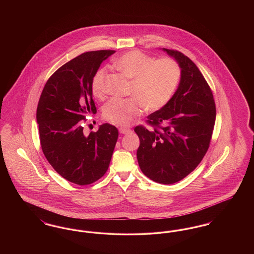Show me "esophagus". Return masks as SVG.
Wrapping results in <instances>:
<instances>
[{
	"label": "esophagus",
	"instance_id": "obj_1",
	"mask_svg": "<svg viewBox=\"0 0 254 254\" xmlns=\"http://www.w3.org/2000/svg\"><path fill=\"white\" fill-rule=\"evenodd\" d=\"M119 131L122 134H127V133L131 132V129L130 128H126V127H120Z\"/></svg>",
	"mask_w": 254,
	"mask_h": 254
}]
</instances>
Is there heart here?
I'll return each mask as SVG.
<instances>
[{"label": "heart", "instance_id": "heart-1", "mask_svg": "<svg viewBox=\"0 0 254 254\" xmlns=\"http://www.w3.org/2000/svg\"><path fill=\"white\" fill-rule=\"evenodd\" d=\"M115 65L132 80L131 98H112L105 105L103 116L114 125L126 127L140 116L145 108L153 112L163 109L174 95L181 79V67L171 58L155 60L140 50H132L120 56ZM107 68L101 67L94 74L91 89L94 96L104 95Z\"/></svg>", "mask_w": 254, "mask_h": 254}]
</instances>
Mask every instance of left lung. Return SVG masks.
Returning <instances> with one entry per match:
<instances>
[{"label": "left lung", "mask_w": 254, "mask_h": 254, "mask_svg": "<svg viewBox=\"0 0 254 254\" xmlns=\"http://www.w3.org/2000/svg\"><path fill=\"white\" fill-rule=\"evenodd\" d=\"M162 50L179 64L180 83L169 104L147 116L155 128L138 126L134 131L140 139V169L152 181L169 185L184 179L205 156L216 109L211 89L193 62L177 50Z\"/></svg>", "instance_id": "1"}]
</instances>
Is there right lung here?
Wrapping results in <instances>:
<instances>
[{"instance_id":"obj_1","label":"right lung","mask_w":254,"mask_h":254,"mask_svg":"<svg viewBox=\"0 0 254 254\" xmlns=\"http://www.w3.org/2000/svg\"><path fill=\"white\" fill-rule=\"evenodd\" d=\"M113 53L89 51L64 64L48 80L38 103L43 152L62 177L76 185H89L104 176L118 139V129L109 124L88 136L82 126L86 114L97 111L92 78Z\"/></svg>"}]
</instances>
